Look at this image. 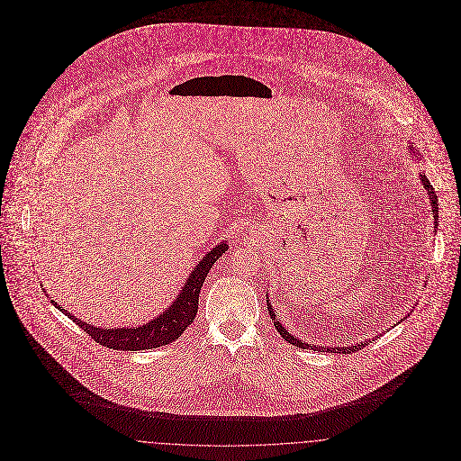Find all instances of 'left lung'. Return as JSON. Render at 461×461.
Instances as JSON below:
<instances>
[{
    "label": "left lung",
    "instance_id": "left-lung-1",
    "mask_svg": "<svg viewBox=\"0 0 461 461\" xmlns=\"http://www.w3.org/2000/svg\"><path fill=\"white\" fill-rule=\"evenodd\" d=\"M413 156H415V152H413ZM417 158V156H415ZM420 181H422V185H424V188H426V192H428V195H429V203H431V207H433V220H435V227H438V200H437V194H435V188L431 186V183L428 181V177L426 176H422L420 174ZM266 303H267V311H269V318H271V321H273V325H275V329L278 330V333L282 335V339L284 340H287V342H291V344H294V346H298V348H303V349H314V351H329V353H344V355H348V353H355V351H358V349H364L367 344H369V340H364V342H357L355 346H348V348H340V346H309L307 342H303V340H300V339H296V337H293L287 330L284 329L278 321H276V318H275V312H273V309H271V303H269V300H266Z\"/></svg>",
    "mask_w": 461,
    "mask_h": 461
}]
</instances>
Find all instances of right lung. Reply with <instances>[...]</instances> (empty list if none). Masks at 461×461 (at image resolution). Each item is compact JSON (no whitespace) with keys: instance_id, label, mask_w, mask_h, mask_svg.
<instances>
[{"instance_id":"right-lung-1","label":"right lung","mask_w":461,"mask_h":461,"mask_svg":"<svg viewBox=\"0 0 461 461\" xmlns=\"http://www.w3.org/2000/svg\"><path fill=\"white\" fill-rule=\"evenodd\" d=\"M229 245L223 241L216 245L211 252H207L197 266L194 267L192 275L188 276L185 287L181 289L176 302L156 320H150L149 323L141 327L131 329H97L92 325H86L85 321L77 320L70 312H67L64 307H60L57 302H51L57 309H60L66 316H68L77 327L85 330L95 342L110 348V349H121V351H140V349H150L159 348L165 344L174 342L183 335L188 325L194 323L197 316L198 294L200 287L211 269V266L216 263L225 252Z\"/></svg>"}]
</instances>
